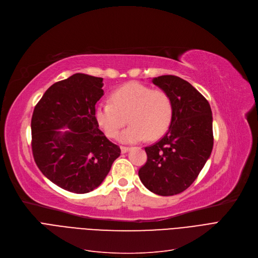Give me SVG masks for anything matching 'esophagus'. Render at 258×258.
I'll return each mask as SVG.
<instances>
[{
  "mask_svg": "<svg viewBox=\"0 0 258 258\" xmlns=\"http://www.w3.org/2000/svg\"><path fill=\"white\" fill-rule=\"evenodd\" d=\"M130 148L127 146H120V150H121V153H126Z\"/></svg>",
  "mask_w": 258,
  "mask_h": 258,
  "instance_id": "esophagus-1",
  "label": "esophagus"
}]
</instances>
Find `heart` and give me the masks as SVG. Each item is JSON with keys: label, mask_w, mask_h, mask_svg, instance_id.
Returning a JSON list of instances; mask_svg holds the SVG:
<instances>
[{"label": "heart", "mask_w": 258, "mask_h": 258, "mask_svg": "<svg viewBox=\"0 0 258 258\" xmlns=\"http://www.w3.org/2000/svg\"><path fill=\"white\" fill-rule=\"evenodd\" d=\"M111 100L100 102L95 109V117L110 139L116 138L129 120L131 125L119 136L121 142L156 140L168 130L172 119L173 103L163 89L131 82L116 89Z\"/></svg>", "instance_id": "1"}]
</instances>
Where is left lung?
<instances>
[{
	"mask_svg": "<svg viewBox=\"0 0 258 258\" xmlns=\"http://www.w3.org/2000/svg\"><path fill=\"white\" fill-rule=\"evenodd\" d=\"M152 83L171 96L173 115L165 136L145 147L147 161L139 176L151 192L170 196L188 189L209 158L214 141L212 111L206 97L185 80L161 76Z\"/></svg>",
	"mask_w": 258,
	"mask_h": 258,
	"instance_id": "left-lung-1",
	"label": "left lung"
}]
</instances>
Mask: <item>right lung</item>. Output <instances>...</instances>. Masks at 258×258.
I'll return each mask as SVG.
<instances>
[{"instance_id":"1","label":"right lung","mask_w":258,"mask_h":258,"mask_svg":"<svg viewBox=\"0 0 258 258\" xmlns=\"http://www.w3.org/2000/svg\"><path fill=\"white\" fill-rule=\"evenodd\" d=\"M102 87V78L76 73L50 86L33 110L34 162L48 179L69 192L83 194L99 187L120 154L95 117ZM63 126L70 131L56 130Z\"/></svg>"}]
</instances>
